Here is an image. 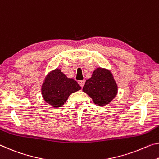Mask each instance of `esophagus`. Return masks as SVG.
I'll list each match as a JSON object with an SVG mask.
<instances>
[{
    "mask_svg": "<svg viewBox=\"0 0 159 159\" xmlns=\"http://www.w3.org/2000/svg\"><path fill=\"white\" fill-rule=\"evenodd\" d=\"M79 85H80V87H84V84H85V80H79Z\"/></svg>",
    "mask_w": 159,
    "mask_h": 159,
    "instance_id": "1",
    "label": "esophagus"
}]
</instances>
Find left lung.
I'll return each instance as SVG.
<instances>
[{
  "instance_id": "1",
  "label": "left lung",
  "mask_w": 159,
  "mask_h": 159,
  "mask_svg": "<svg viewBox=\"0 0 159 159\" xmlns=\"http://www.w3.org/2000/svg\"><path fill=\"white\" fill-rule=\"evenodd\" d=\"M83 91L92 98L95 104L103 106L114 99L117 93V85L110 70L98 68L92 77L85 81Z\"/></svg>"
}]
</instances>
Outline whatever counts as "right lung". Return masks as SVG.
Instances as JSON below:
<instances>
[{
  "label": "right lung",
  "mask_w": 159,
  "mask_h": 159,
  "mask_svg": "<svg viewBox=\"0 0 159 159\" xmlns=\"http://www.w3.org/2000/svg\"><path fill=\"white\" fill-rule=\"evenodd\" d=\"M81 89L79 84L73 79L67 78L60 69L50 72L45 78L42 86L44 100L54 107L64 105L69 95Z\"/></svg>",
  "instance_id": "obj_1"
}]
</instances>
